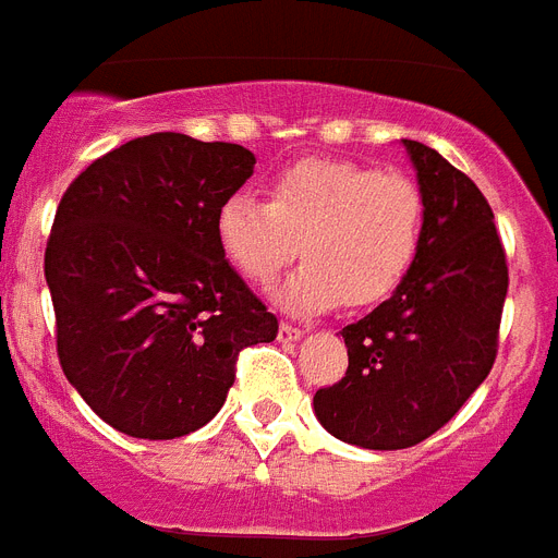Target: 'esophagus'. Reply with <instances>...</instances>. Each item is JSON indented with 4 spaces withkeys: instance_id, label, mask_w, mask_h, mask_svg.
<instances>
[{
    "instance_id": "1",
    "label": "esophagus",
    "mask_w": 558,
    "mask_h": 558,
    "mask_svg": "<svg viewBox=\"0 0 558 558\" xmlns=\"http://www.w3.org/2000/svg\"><path fill=\"white\" fill-rule=\"evenodd\" d=\"M305 333V328H296V325H290V322H282L279 325V342H293L299 336Z\"/></svg>"
}]
</instances>
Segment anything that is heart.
<instances>
[{"label":"heart","mask_w":558,"mask_h":558,"mask_svg":"<svg viewBox=\"0 0 558 558\" xmlns=\"http://www.w3.org/2000/svg\"><path fill=\"white\" fill-rule=\"evenodd\" d=\"M425 193L402 173L353 159H302L270 179L268 202L230 193L216 210V239L247 282L279 288V305L322 313L344 302L373 307L402 288L422 251Z\"/></svg>","instance_id":"b5f03b06"}]
</instances>
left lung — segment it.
<instances>
[{
  "mask_svg": "<svg viewBox=\"0 0 558 558\" xmlns=\"http://www.w3.org/2000/svg\"><path fill=\"white\" fill-rule=\"evenodd\" d=\"M404 147L427 202L422 251L393 296L342 328L348 371L313 396L325 430L367 450L413 448L448 425L494 367L508 296L482 191L434 147Z\"/></svg>",
  "mask_w": 558,
  "mask_h": 558,
  "instance_id": "1",
  "label": "left lung"
}]
</instances>
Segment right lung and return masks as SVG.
Segmentation results:
<instances>
[{
    "label": "right lung",
    "instance_id": "add662e5",
    "mask_svg": "<svg viewBox=\"0 0 558 558\" xmlns=\"http://www.w3.org/2000/svg\"><path fill=\"white\" fill-rule=\"evenodd\" d=\"M253 165L242 145L150 133L87 165L59 202L45 247L59 365L122 434L199 430L239 353L279 333L216 239V210Z\"/></svg>",
    "mask_w": 558,
    "mask_h": 558
}]
</instances>
